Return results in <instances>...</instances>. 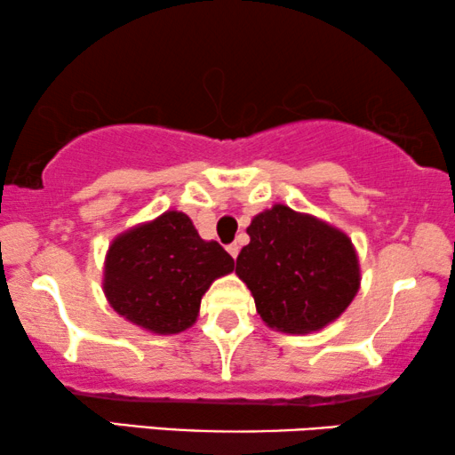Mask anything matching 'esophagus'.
<instances>
[{"label": "esophagus", "instance_id": "esophagus-1", "mask_svg": "<svg viewBox=\"0 0 455 455\" xmlns=\"http://www.w3.org/2000/svg\"><path fill=\"white\" fill-rule=\"evenodd\" d=\"M227 250H228V254H231L233 258L239 256V245H237V243H231V245L227 247Z\"/></svg>", "mask_w": 455, "mask_h": 455}]
</instances>
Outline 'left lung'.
Segmentation results:
<instances>
[{
  "mask_svg": "<svg viewBox=\"0 0 455 455\" xmlns=\"http://www.w3.org/2000/svg\"><path fill=\"white\" fill-rule=\"evenodd\" d=\"M247 235L235 273L273 330L317 331L340 317L359 291L353 241L331 224L277 204L254 216Z\"/></svg>",
  "mask_w": 455,
  "mask_h": 455,
  "instance_id": "obj_1",
  "label": "left lung"
}]
</instances>
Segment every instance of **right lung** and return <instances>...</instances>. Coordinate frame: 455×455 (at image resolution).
I'll list each match as a JSON object with an SVG mask.
<instances>
[{"label":"right lung","mask_w":455,"mask_h":455,"mask_svg":"<svg viewBox=\"0 0 455 455\" xmlns=\"http://www.w3.org/2000/svg\"><path fill=\"white\" fill-rule=\"evenodd\" d=\"M233 268L220 243L201 239L191 218L170 210L113 239L102 290L130 323L170 336L197 321L201 296Z\"/></svg>","instance_id":"obj_1"}]
</instances>
